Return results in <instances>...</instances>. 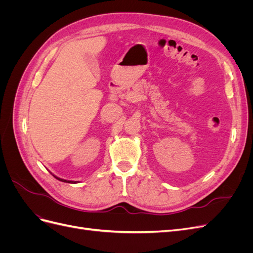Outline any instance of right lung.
Wrapping results in <instances>:
<instances>
[{"mask_svg":"<svg viewBox=\"0 0 253 253\" xmlns=\"http://www.w3.org/2000/svg\"><path fill=\"white\" fill-rule=\"evenodd\" d=\"M53 177L55 178H57L58 180H60V181H63V182H68V183H76V181H73V180H66V179H62V178H59V177H57V176H55V175H52Z\"/></svg>","mask_w":253,"mask_h":253,"instance_id":"obj_1","label":"right lung"}]
</instances>
